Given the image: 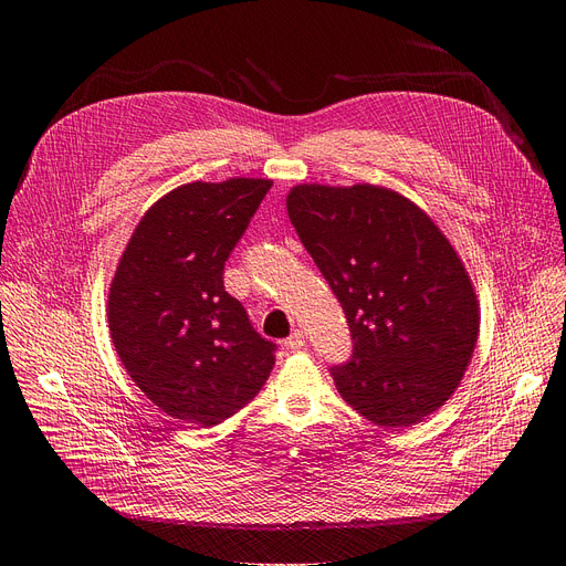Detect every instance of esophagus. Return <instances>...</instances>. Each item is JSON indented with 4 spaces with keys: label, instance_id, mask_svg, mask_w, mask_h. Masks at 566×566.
<instances>
[{
    "label": "esophagus",
    "instance_id": "1",
    "mask_svg": "<svg viewBox=\"0 0 566 566\" xmlns=\"http://www.w3.org/2000/svg\"><path fill=\"white\" fill-rule=\"evenodd\" d=\"M286 346H289L291 350H301V348L305 346V333H303V331H293L291 337L286 339Z\"/></svg>",
    "mask_w": 566,
    "mask_h": 566
}]
</instances>
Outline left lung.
<instances>
[{"mask_svg":"<svg viewBox=\"0 0 566 566\" xmlns=\"http://www.w3.org/2000/svg\"><path fill=\"white\" fill-rule=\"evenodd\" d=\"M286 211L348 321L353 358L331 369L339 395L382 429L422 422L459 388L480 335L457 250L418 203L371 184L295 186Z\"/></svg>","mask_w":566,"mask_h":566,"instance_id":"obj_1","label":"left lung"}]
</instances>
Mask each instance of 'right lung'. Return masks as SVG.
<instances>
[{
    "label": "right lung",
    "mask_w": 566,
    "mask_h": 566,
    "mask_svg": "<svg viewBox=\"0 0 566 566\" xmlns=\"http://www.w3.org/2000/svg\"><path fill=\"white\" fill-rule=\"evenodd\" d=\"M273 181L186 184L160 197L116 265L107 295L114 348L169 418L213 427L250 403L275 365L222 273Z\"/></svg>",
    "instance_id": "add662e5"
}]
</instances>
